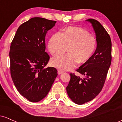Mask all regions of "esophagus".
I'll return each instance as SVG.
<instances>
[{"label": "esophagus", "instance_id": "obj_1", "mask_svg": "<svg viewBox=\"0 0 122 122\" xmlns=\"http://www.w3.org/2000/svg\"><path fill=\"white\" fill-rule=\"evenodd\" d=\"M64 73V71H62V70L61 69H58V75H61V74H62Z\"/></svg>", "mask_w": 122, "mask_h": 122}]
</instances>
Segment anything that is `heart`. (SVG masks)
<instances>
[{
    "label": "heart",
    "instance_id": "obj_1",
    "mask_svg": "<svg viewBox=\"0 0 122 122\" xmlns=\"http://www.w3.org/2000/svg\"><path fill=\"white\" fill-rule=\"evenodd\" d=\"M96 47V40L87 30L79 27H69L64 33L58 32L51 38L48 49L54 56L61 55L68 48L66 55L53 58L51 64L62 70H69L78 63L84 64L90 59Z\"/></svg>",
    "mask_w": 122,
    "mask_h": 122
}]
</instances>
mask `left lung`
Masks as SVG:
<instances>
[{
	"label": "left lung",
	"instance_id": "left-lung-1",
	"mask_svg": "<svg viewBox=\"0 0 122 122\" xmlns=\"http://www.w3.org/2000/svg\"><path fill=\"white\" fill-rule=\"evenodd\" d=\"M86 20L92 23L96 35L97 48L90 59L76 71L85 77L71 73L66 87L69 97L77 104L91 101L101 92L104 86L112 60V44L110 35L101 23L94 19Z\"/></svg>",
	"mask_w": 122,
	"mask_h": 122
}]
</instances>
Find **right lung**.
<instances>
[{
    "mask_svg": "<svg viewBox=\"0 0 122 122\" xmlns=\"http://www.w3.org/2000/svg\"><path fill=\"white\" fill-rule=\"evenodd\" d=\"M56 22L31 18L19 26L11 43V76L19 93L31 102L46 96L58 75L55 68H45L50 59L45 51V36Z\"/></svg>",
    "mask_w": 122,
    "mask_h": 122,
    "instance_id": "add662e5",
    "label": "right lung"
}]
</instances>
